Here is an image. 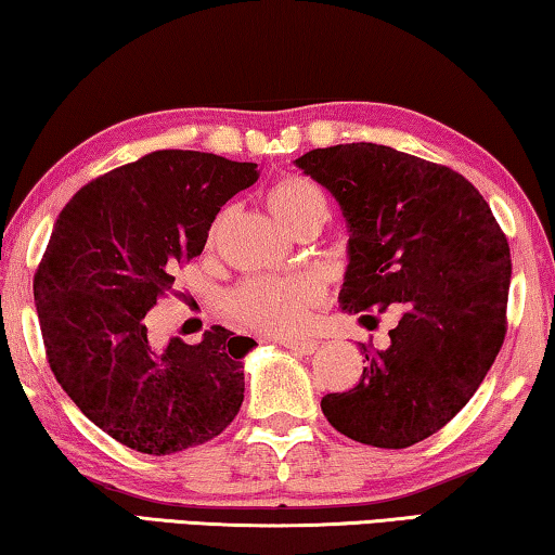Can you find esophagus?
Returning a JSON list of instances; mask_svg holds the SVG:
<instances>
[{"instance_id": "1", "label": "esophagus", "mask_w": 555, "mask_h": 555, "mask_svg": "<svg viewBox=\"0 0 555 555\" xmlns=\"http://www.w3.org/2000/svg\"><path fill=\"white\" fill-rule=\"evenodd\" d=\"M281 346H286L294 353H301V357H311L319 349V341H313V338H281Z\"/></svg>"}]
</instances>
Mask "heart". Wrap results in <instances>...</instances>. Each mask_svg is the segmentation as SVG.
Wrapping results in <instances>:
<instances>
[{"mask_svg":"<svg viewBox=\"0 0 555 555\" xmlns=\"http://www.w3.org/2000/svg\"><path fill=\"white\" fill-rule=\"evenodd\" d=\"M267 204L288 231L306 214L326 209V198L313 181L304 177H284L269 189ZM324 296L321 281L311 274L292 276H251L227 296V309L234 319L267 334H294L299 331L309 309Z\"/></svg>","mask_w":555,"mask_h":555,"instance_id":"obj_1","label":"heart"}]
</instances>
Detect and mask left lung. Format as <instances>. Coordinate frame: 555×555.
Segmentation results:
<instances>
[{
  "mask_svg": "<svg viewBox=\"0 0 555 555\" xmlns=\"http://www.w3.org/2000/svg\"><path fill=\"white\" fill-rule=\"evenodd\" d=\"M326 186L349 227L338 304L401 319L369 351L351 391L326 393L328 424L359 443L406 449L466 406L506 336L511 249L491 206L459 171L382 144L313 149L294 162Z\"/></svg>",
  "mask_w": 555,
  "mask_h": 555,
  "instance_id": "left-lung-1",
  "label": "left lung"
}]
</instances>
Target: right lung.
Instances as JSON below:
<instances>
[{"label": "right lung", "instance_id": "right-lung-1", "mask_svg": "<svg viewBox=\"0 0 555 555\" xmlns=\"http://www.w3.org/2000/svg\"><path fill=\"white\" fill-rule=\"evenodd\" d=\"M259 164L162 149L81 186L56 219L35 274L47 361L85 416L149 456L211 441L244 401L256 341L224 326L198 344L154 346L146 311L202 254Z\"/></svg>", "mask_w": 555, "mask_h": 555}]
</instances>
